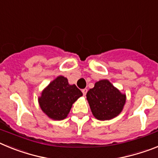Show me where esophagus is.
I'll return each instance as SVG.
<instances>
[{
    "label": "esophagus",
    "instance_id": "obj_1",
    "mask_svg": "<svg viewBox=\"0 0 158 158\" xmlns=\"http://www.w3.org/2000/svg\"><path fill=\"white\" fill-rule=\"evenodd\" d=\"M81 92H82V93H83L84 96H85L86 93H87V92H88V89H83L81 90Z\"/></svg>",
    "mask_w": 158,
    "mask_h": 158
}]
</instances>
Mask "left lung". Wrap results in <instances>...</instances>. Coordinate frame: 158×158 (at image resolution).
Masks as SVG:
<instances>
[{
    "instance_id": "obj_1",
    "label": "left lung",
    "mask_w": 158,
    "mask_h": 158,
    "mask_svg": "<svg viewBox=\"0 0 158 158\" xmlns=\"http://www.w3.org/2000/svg\"><path fill=\"white\" fill-rule=\"evenodd\" d=\"M93 115L99 120H108L122 111L126 96L107 80L96 82L86 94Z\"/></svg>"
}]
</instances>
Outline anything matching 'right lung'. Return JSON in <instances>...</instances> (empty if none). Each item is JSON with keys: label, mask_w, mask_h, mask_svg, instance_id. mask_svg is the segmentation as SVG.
I'll use <instances>...</instances> for the list:
<instances>
[{"label": "right lung", "mask_w": 158, "mask_h": 158, "mask_svg": "<svg viewBox=\"0 0 158 158\" xmlns=\"http://www.w3.org/2000/svg\"><path fill=\"white\" fill-rule=\"evenodd\" d=\"M82 95L75 85H70L67 78L59 76L43 90L39 103L47 116L62 120L69 114L73 104Z\"/></svg>", "instance_id": "1"}]
</instances>
